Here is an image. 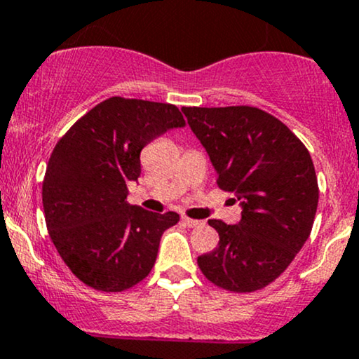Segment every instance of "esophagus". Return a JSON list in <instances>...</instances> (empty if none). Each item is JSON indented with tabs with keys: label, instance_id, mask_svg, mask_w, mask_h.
<instances>
[{
	"label": "esophagus",
	"instance_id": "obj_1",
	"mask_svg": "<svg viewBox=\"0 0 359 359\" xmlns=\"http://www.w3.org/2000/svg\"><path fill=\"white\" fill-rule=\"evenodd\" d=\"M182 222H184L187 227H198V226H202L201 221H197V219L187 217V215H182Z\"/></svg>",
	"mask_w": 359,
	"mask_h": 359
}]
</instances>
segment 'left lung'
<instances>
[{
  "label": "left lung",
  "mask_w": 359,
  "mask_h": 359,
  "mask_svg": "<svg viewBox=\"0 0 359 359\" xmlns=\"http://www.w3.org/2000/svg\"><path fill=\"white\" fill-rule=\"evenodd\" d=\"M182 111L212 162L219 187L243 209L236 226L210 219L219 245L198 256L197 264L227 291L266 287L286 271L313 229L319 191L308 149L256 107Z\"/></svg>",
  "instance_id": "1"
}]
</instances>
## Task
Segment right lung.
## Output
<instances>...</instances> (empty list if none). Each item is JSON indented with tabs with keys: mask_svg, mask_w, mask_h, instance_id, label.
<instances>
[{
	"mask_svg": "<svg viewBox=\"0 0 359 359\" xmlns=\"http://www.w3.org/2000/svg\"><path fill=\"white\" fill-rule=\"evenodd\" d=\"M185 127L170 103L111 97L60 138L43 180V210L65 264L86 286L118 292L155 264L163 231L179 214L127 202L140 175V152L170 128Z\"/></svg>",
	"mask_w": 359,
	"mask_h": 359,
	"instance_id": "obj_1",
	"label": "right lung"
}]
</instances>
